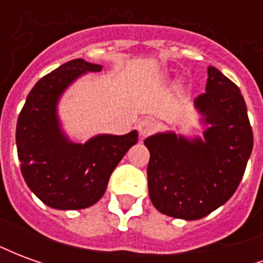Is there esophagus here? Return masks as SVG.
Returning <instances> with one entry per match:
<instances>
[{
	"label": "esophagus",
	"mask_w": 263,
	"mask_h": 263,
	"mask_svg": "<svg viewBox=\"0 0 263 263\" xmlns=\"http://www.w3.org/2000/svg\"><path fill=\"white\" fill-rule=\"evenodd\" d=\"M155 122L151 118H143L138 122V131L142 137H148L149 134H152L155 131Z\"/></svg>",
	"instance_id": "obj_1"
}]
</instances>
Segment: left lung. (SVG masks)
Returning <instances> with one entry per match:
<instances>
[{
    "instance_id": "1",
    "label": "left lung",
    "mask_w": 263,
    "mask_h": 263,
    "mask_svg": "<svg viewBox=\"0 0 263 263\" xmlns=\"http://www.w3.org/2000/svg\"><path fill=\"white\" fill-rule=\"evenodd\" d=\"M196 107L209 128L193 141L173 132L145 139L148 189L160 213L200 220L227 203L242 180L254 146L247 104L237 84L213 66Z\"/></svg>"
}]
</instances>
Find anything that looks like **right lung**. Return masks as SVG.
<instances>
[{"instance_id": "obj_1", "label": "right lung", "mask_w": 263, "mask_h": 263, "mask_svg": "<svg viewBox=\"0 0 263 263\" xmlns=\"http://www.w3.org/2000/svg\"><path fill=\"white\" fill-rule=\"evenodd\" d=\"M103 66L70 60L43 76L26 97L16 124V151L28 187L43 203L58 210H81L103 197L109 176L138 132L98 135L84 145L70 142L56 115L60 94L71 81Z\"/></svg>"}]
</instances>
